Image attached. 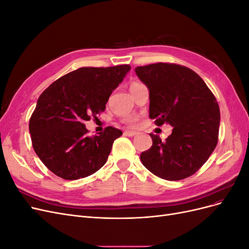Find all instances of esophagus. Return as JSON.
<instances>
[{"label":"esophagus","instance_id":"1","mask_svg":"<svg viewBox=\"0 0 249 249\" xmlns=\"http://www.w3.org/2000/svg\"><path fill=\"white\" fill-rule=\"evenodd\" d=\"M124 136L133 137V136H135V135H136L137 133H136V132H134V131H124Z\"/></svg>","mask_w":249,"mask_h":249}]
</instances>
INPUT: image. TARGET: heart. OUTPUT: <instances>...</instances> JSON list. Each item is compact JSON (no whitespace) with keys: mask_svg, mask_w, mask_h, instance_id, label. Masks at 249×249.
I'll return each mask as SVG.
<instances>
[{"mask_svg":"<svg viewBox=\"0 0 249 249\" xmlns=\"http://www.w3.org/2000/svg\"><path fill=\"white\" fill-rule=\"evenodd\" d=\"M139 85H140V83L134 82V83H132V84H131L130 89L136 87V86H139ZM124 122L125 124H127L129 126H136L137 123H138V117H136V116H129V117L124 118Z\"/></svg>","mask_w":249,"mask_h":249,"instance_id":"heart-1","label":"heart"}]
</instances>
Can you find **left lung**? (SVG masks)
<instances>
[{
  "mask_svg": "<svg viewBox=\"0 0 249 249\" xmlns=\"http://www.w3.org/2000/svg\"><path fill=\"white\" fill-rule=\"evenodd\" d=\"M135 71L149 90V117L157 125L173 126L165 141L149 134L153 145L140 155L142 164L167 180L194 175L218 142L220 111L214 94L196 72L183 65L159 62Z\"/></svg>",
  "mask_w": 249,
  "mask_h": 249,
  "instance_id": "8db88e82",
  "label": "left lung"
}]
</instances>
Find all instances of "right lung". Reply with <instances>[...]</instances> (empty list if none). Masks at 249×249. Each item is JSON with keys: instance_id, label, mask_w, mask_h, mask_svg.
<instances>
[{"instance_id": "add662e5", "label": "right lung", "mask_w": 249, "mask_h": 249, "mask_svg": "<svg viewBox=\"0 0 249 249\" xmlns=\"http://www.w3.org/2000/svg\"><path fill=\"white\" fill-rule=\"evenodd\" d=\"M130 70L129 64L81 67L40 94L29 131L36 155L53 173L78 179L104 166L113 142L123 132L107 126L91 137L84 123L105 111L109 96Z\"/></svg>"}]
</instances>
